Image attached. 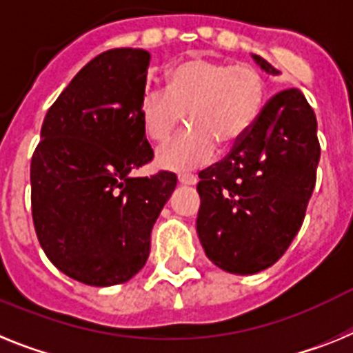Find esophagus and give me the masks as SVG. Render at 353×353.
<instances>
[{"label": "esophagus", "instance_id": "obj_1", "mask_svg": "<svg viewBox=\"0 0 353 353\" xmlns=\"http://www.w3.org/2000/svg\"><path fill=\"white\" fill-rule=\"evenodd\" d=\"M179 185L195 186L197 185V177L192 176V174H183V176H179Z\"/></svg>", "mask_w": 353, "mask_h": 353}]
</instances>
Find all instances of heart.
Returning <instances> with one entry per match:
<instances>
[{"mask_svg": "<svg viewBox=\"0 0 353 353\" xmlns=\"http://www.w3.org/2000/svg\"><path fill=\"white\" fill-rule=\"evenodd\" d=\"M266 101L265 76L249 63L186 58L165 72V90L143 92L139 117L156 145L172 139L186 113L190 130L161 149L158 165L192 170L213 161L216 145L236 147L252 130Z\"/></svg>", "mask_w": 353, "mask_h": 353, "instance_id": "heart-1", "label": "heart"}]
</instances>
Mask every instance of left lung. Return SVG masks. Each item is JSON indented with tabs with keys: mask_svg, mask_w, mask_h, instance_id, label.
Wrapping results in <instances>:
<instances>
[{
	"mask_svg": "<svg viewBox=\"0 0 353 353\" xmlns=\"http://www.w3.org/2000/svg\"><path fill=\"white\" fill-rule=\"evenodd\" d=\"M252 58L279 74L265 58ZM318 161L314 112L299 88L279 92L247 137L199 174L197 234L211 261L236 275L279 261L302 228Z\"/></svg>",
	"mask_w": 353,
	"mask_h": 353,
	"instance_id": "obj_1",
	"label": "left lung"
}]
</instances>
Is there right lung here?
Segmentation results:
<instances>
[{
	"label": "right lung",
	"mask_w": 353,
	"mask_h": 353,
	"mask_svg": "<svg viewBox=\"0 0 353 353\" xmlns=\"http://www.w3.org/2000/svg\"><path fill=\"white\" fill-rule=\"evenodd\" d=\"M151 54H97L48 110L32 158V214L42 250L88 286L130 281L177 185L172 172L133 177L154 156L139 117Z\"/></svg>",
	"instance_id": "1"
}]
</instances>
